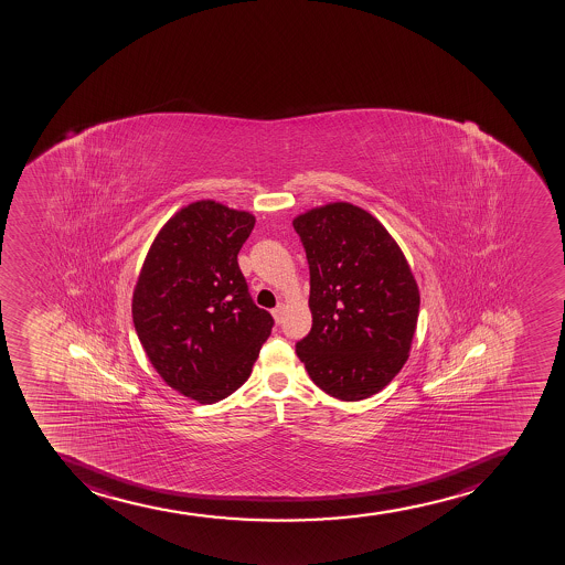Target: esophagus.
<instances>
[{
  "label": "esophagus",
  "instance_id": "esophagus-1",
  "mask_svg": "<svg viewBox=\"0 0 565 565\" xmlns=\"http://www.w3.org/2000/svg\"><path fill=\"white\" fill-rule=\"evenodd\" d=\"M271 315H274L275 321L280 323V321H282V315H285V305H277V307L271 310Z\"/></svg>",
  "mask_w": 565,
  "mask_h": 565
}]
</instances>
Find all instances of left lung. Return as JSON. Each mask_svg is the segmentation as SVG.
Wrapping results in <instances>:
<instances>
[{"instance_id": "obj_1", "label": "left lung", "mask_w": 565, "mask_h": 565, "mask_svg": "<svg viewBox=\"0 0 565 565\" xmlns=\"http://www.w3.org/2000/svg\"><path fill=\"white\" fill-rule=\"evenodd\" d=\"M310 269V333L296 353L323 393L359 402L404 366L420 294L409 264L366 210L333 202L294 220Z\"/></svg>"}]
</instances>
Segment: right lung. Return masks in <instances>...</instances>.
I'll list each match as a JSON object with an SVG mask.
<instances>
[{
    "label": "right lung",
    "mask_w": 565,
    "mask_h": 565,
    "mask_svg": "<svg viewBox=\"0 0 565 565\" xmlns=\"http://www.w3.org/2000/svg\"><path fill=\"white\" fill-rule=\"evenodd\" d=\"M255 215L215 201L193 202L167 221L137 279V337L167 385L215 404L238 391L274 327L258 309L238 253Z\"/></svg>",
    "instance_id": "1"
}]
</instances>
